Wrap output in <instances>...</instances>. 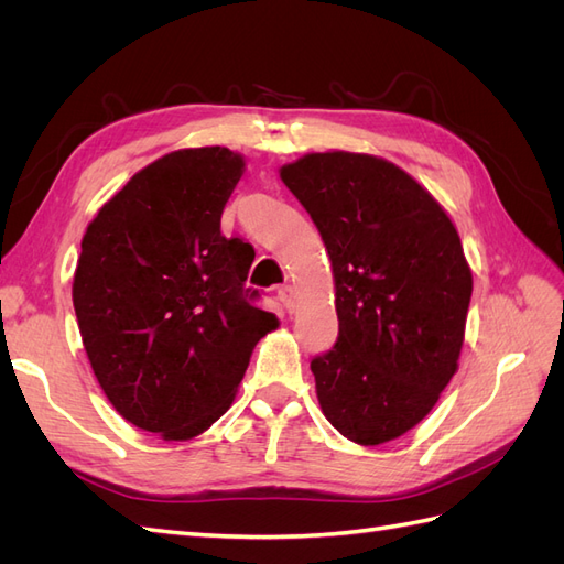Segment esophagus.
Masks as SVG:
<instances>
[{
    "instance_id": "obj_1",
    "label": "esophagus",
    "mask_w": 564,
    "mask_h": 564,
    "mask_svg": "<svg viewBox=\"0 0 564 564\" xmlns=\"http://www.w3.org/2000/svg\"><path fill=\"white\" fill-rule=\"evenodd\" d=\"M278 299L284 303V308L292 311V308H294V299H296L294 286H292V284H282V286L278 289Z\"/></svg>"
}]
</instances>
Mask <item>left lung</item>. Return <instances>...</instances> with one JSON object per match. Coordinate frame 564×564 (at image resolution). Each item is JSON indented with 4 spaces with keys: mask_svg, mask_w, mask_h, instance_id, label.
Here are the masks:
<instances>
[{
    "mask_svg": "<svg viewBox=\"0 0 564 564\" xmlns=\"http://www.w3.org/2000/svg\"><path fill=\"white\" fill-rule=\"evenodd\" d=\"M334 272L336 346L311 362L322 414L357 445L429 416L458 369L473 272L442 204L398 164L311 152L280 169Z\"/></svg>",
    "mask_w": 564,
    "mask_h": 564,
    "instance_id": "1",
    "label": "left lung"
}]
</instances>
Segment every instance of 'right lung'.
Listing matches in <instances>:
<instances>
[{
    "mask_svg": "<svg viewBox=\"0 0 564 564\" xmlns=\"http://www.w3.org/2000/svg\"><path fill=\"white\" fill-rule=\"evenodd\" d=\"M245 158L183 148L133 174L82 237L73 303L117 414L162 440L224 416L253 346L278 329L245 289L253 249L220 235Z\"/></svg>",
    "mask_w": 564,
    "mask_h": 564,
    "instance_id": "right-lung-1",
    "label": "right lung"
}]
</instances>
